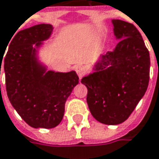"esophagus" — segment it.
<instances>
[{
    "label": "esophagus",
    "mask_w": 159,
    "mask_h": 159,
    "mask_svg": "<svg viewBox=\"0 0 159 159\" xmlns=\"http://www.w3.org/2000/svg\"><path fill=\"white\" fill-rule=\"evenodd\" d=\"M75 72L78 75L79 78L81 79L84 75V74H85V69H84V67L83 66H78L75 67Z\"/></svg>",
    "instance_id": "esophagus-1"
}]
</instances>
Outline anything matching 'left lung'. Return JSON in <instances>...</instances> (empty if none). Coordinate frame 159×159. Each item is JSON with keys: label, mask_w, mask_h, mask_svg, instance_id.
<instances>
[{"label": "left lung", "mask_w": 159, "mask_h": 159, "mask_svg": "<svg viewBox=\"0 0 159 159\" xmlns=\"http://www.w3.org/2000/svg\"><path fill=\"white\" fill-rule=\"evenodd\" d=\"M116 38L113 52L101 55L94 72L83 77L87 104L97 121L108 125L125 122L147 91L150 59L142 34L134 25L113 19Z\"/></svg>", "instance_id": "1"}]
</instances>
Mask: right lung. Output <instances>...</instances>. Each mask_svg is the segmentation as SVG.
<instances>
[{
    "label": "right lung",
    "mask_w": 159,
    "mask_h": 159,
    "mask_svg": "<svg viewBox=\"0 0 159 159\" xmlns=\"http://www.w3.org/2000/svg\"><path fill=\"white\" fill-rule=\"evenodd\" d=\"M52 30V25L40 24L19 31L3 60L0 58V75L2 64L8 98L21 118L34 128L57 126L67 98L79 83L75 71H47L38 60V49Z\"/></svg>",
    "instance_id": "add662e5"
}]
</instances>
